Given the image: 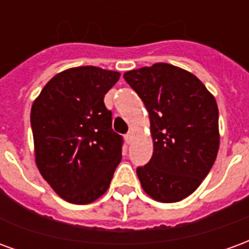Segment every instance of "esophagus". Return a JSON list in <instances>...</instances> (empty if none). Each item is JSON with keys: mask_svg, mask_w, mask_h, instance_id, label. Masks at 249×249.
<instances>
[{"mask_svg": "<svg viewBox=\"0 0 249 249\" xmlns=\"http://www.w3.org/2000/svg\"><path fill=\"white\" fill-rule=\"evenodd\" d=\"M132 139H133V135H132V133H128V135L125 136V141H126L128 144H130V142H132Z\"/></svg>", "mask_w": 249, "mask_h": 249, "instance_id": "esophagus-1", "label": "esophagus"}]
</instances>
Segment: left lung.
I'll return each instance as SVG.
<instances>
[{"label": "left lung", "instance_id": "left-lung-1", "mask_svg": "<svg viewBox=\"0 0 249 249\" xmlns=\"http://www.w3.org/2000/svg\"><path fill=\"white\" fill-rule=\"evenodd\" d=\"M125 81L149 113L153 155L137 168L144 192L160 203H178L201 184L220 145L213 94L191 71L157 62L125 71Z\"/></svg>", "mask_w": 249, "mask_h": 249}]
</instances>
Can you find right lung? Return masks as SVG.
Returning a JSON list of instances; mask_svg holds the SVG:
<instances>
[{"label":"right lung","mask_w":249,"mask_h":249,"mask_svg":"<svg viewBox=\"0 0 249 249\" xmlns=\"http://www.w3.org/2000/svg\"><path fill=\"white\" fill-rule=\"evenodd\" d=\"M120 73L77 66L51 78L32 105L36 165L53 191L89 204L108 191L121 161L123 137L112 130L104 96Z\"/></svg>","instance_id":"right-lung-1"}]
</instances>
